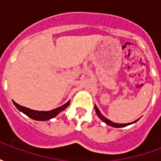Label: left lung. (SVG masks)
Listing matches in <instances>:
<instances>
[{"mask_svg": "<svg viewBox=\"0 0 161 161\" xmlns=\"http://www.w3.org/2000/svg\"><path fill=\"white\" fill-rule=\"evenodd\" d=\"M95 110H96V112H97V115L99 116V118L101 119L102 121H103L106 123V124L109 125V126H112V127H115V128H122V127H126V126H128V125L129 124H132V123H135V121H133V122H130V123H125V124H120V123H115V122H113V121H109L108 119L105 118L103 115H102L101 112L99 111V109L97 108V107L95 105Z\"/></svg>", "mask_w": 161, "mask_h": 161, "instance_id": "1", "label": "left lung"}]
</instances>
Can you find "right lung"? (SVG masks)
<instances>
[{"label":"right lung","mask_w":161,"mask_h":161,"mask_svg":"<svg viewBox=\"0 0 161 161\" xmlns=\"http://www.w3.org/2000/svg\"><path fill=\"white\" fill-rule=\"evenodd\" d=\"M13 103L19 111H21L25 115H27L28 117L33 119V120H36V121H47V120L53 118L58 114H59L60 112L63 111L64 109H65L70 104V101H68L66 103H64L62 106H60V107L55 108V109H53V110H50V111H38V110H33V109H31V108L20 106L18 103H16L15 102H13Z\"/></svg>","instance_id":"1"}]
</instances>
